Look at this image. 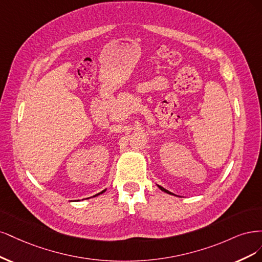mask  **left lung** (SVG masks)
<instances>
[{"mask_svg": "<svg viewBox=\"0 0 262 262\" xmlns=\"http://www.w3.org/2000/svg\"><path fill=\"white\" fill-rule=\"evenodd\" d=\"M157 186L159 187V189H161L162 191H164V192H166V193H168V195H174V196H177V195H175V193H173V192H171V191H168L167 189H165V188H163L162 186H160V185H158V184H156ZM177 197H180V196H177Z\"/></svg>", "mask_w": 262, "mask_h": 262, "instance_id": "obj_1", "label": "left lung"}]
</instances>
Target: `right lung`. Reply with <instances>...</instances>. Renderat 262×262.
<instances>
[{"label":"right lung","instance_id":"add662e5","mask_svg":"<svg viewBox=\"0 0 262 262\" xmlns=\"http://www.w3.org/2000/svg\"><path fill=\"white\" fill-rule=\"evenodd\" d=\"M105 190H106V189H104V190H102V191H101V192H99V193H98V195H96V196H99V195H101V193H103V192H104ZM96 196H94V197H96Z\"/></svg>","mask_w":262,"mask_h":262}]
</instances>
